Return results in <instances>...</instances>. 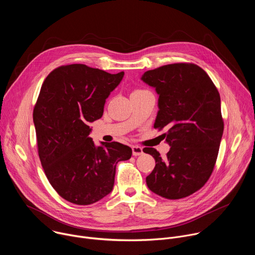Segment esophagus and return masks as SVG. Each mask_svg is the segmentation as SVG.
I'll return each mask as SVG.
<instances>
[{
    "mask_svg": "<svg viewBox=\"0 0 255 255\" xmlns=\"http://www.w3.org/2000/svg\"><path fill=\"white\" fill-rule=\"evenodd\" d=\"M132 153L134 156H138V155H141L143 153V150L140 146H132Z\"/></svg>",
    "mask_w": 255,
    "mask_h": 255,
    "instance_id": "obj_1",
    "label": "esophagus"
}]
</instances>
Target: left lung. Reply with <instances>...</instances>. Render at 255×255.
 <instances>
[{"instance_id": "1", "label": "left lung", "mask_w": 255, "mask_h": 255, "mask_svg": "<svg viewBox=\"0 0 255 255\" xmlns=\"http://www.w3.org/2000/svg\"><path fill=\"white\" fill-rule=\"evenodd\" d=\"M141 80L155 88L162 130L170 149L166 157L151 147L155 167L146 177L149 190L177 200L199 191L210 178L224 130L219 92L207 72L194 63H172L144 72Z\"/></svg>"}]
</instances>
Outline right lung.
<instances>
[{
	"mask_svg": "<svg viewBox=\"0 0 255 255\" xmlns=\"http://www.w3.org/2000/svg\"><path fill=\"white\" fill-rule=\"evenodd\" d=\"M124 71L111 75L86 64L53 69L42 84L33 110L38 155L57 194L76 205L94 204L114 187L116 165L132 149L119 142L96 146L90 122L100 119L106 99Z\"/></svg>",
	"mask_w": 255,
	"mask_h": 255,
	"instance_id": "1",
	"label": "right lung"
}]
</instances>
